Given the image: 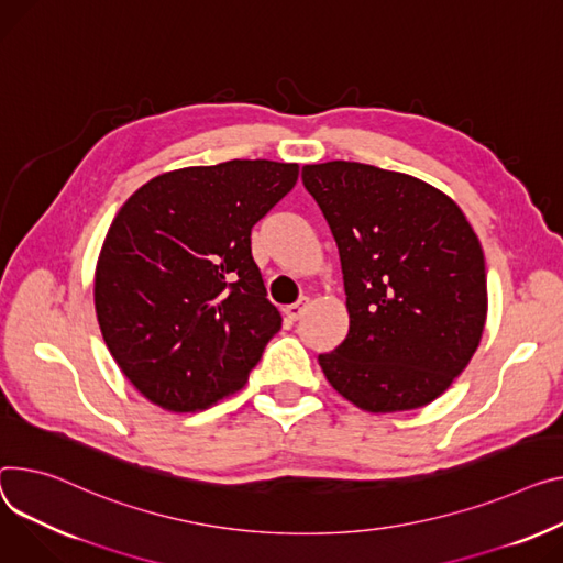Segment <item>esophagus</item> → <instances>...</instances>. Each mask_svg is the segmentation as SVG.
Segmentation results:
<instances>
[{"label":"esophagus","mask_w":563,"mask_h":563,"mask_svg":"<svg viewBox=\"0 0 563 563\" xmlns=\"http://www.w3.org/2000/svg\"><path fill=\"white\" fill-rule=\"evenodd\" d=\"M308 306H310L308 298H301V301H298V303H294V306H287V308H285V317H287L289 321H298V319H301V317L306 314Z\"/></svg>","instance_id":"esophagus-1"}]
</instances>
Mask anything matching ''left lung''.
<instances>
[{"instance_id":"obj_1","label":"left lung","mask_w":563,"mask_h":563,"mask_svg":"<svg viewBox=\"0 0 563 563\" xmlns=\"http://www.w3.org/2000/svg\"><path fill=\"white\" fill-rule=\"evenodd\" d=\"M340 249L349 334L319 364L371 415L430 405L475 355L489 310L482 244L434 185L364 163L303 167Z\"/></svg>"}]
</instances>
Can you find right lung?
Listing matches in <instances>:
<instances>
[{"mask_svg": "<svg viewBox=\"0 0 563 563\" xmlns=\"http://www.w3.org/2000/svg\"><path fill=\"white\" fill-rule=\"evenodd\" d=\"M298 178L296 163L229 161L146 180L112 219L95 269L103 342L129 383L167 411L240 391L280 330L251 229Z\"/></svg>", "mask_w": 563, "mask_h": 563, "instance_id": "right-lung-1", "label": "right lung"}]
</instances>
